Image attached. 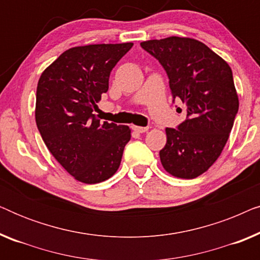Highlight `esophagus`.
Instances as JSON below:
<instances>
[{"mask_svg":"<svg viewBox=\"0 0 260 260\" xmlns=\"http://www.w3.org/2000/svg\"><path fill=\"white\" fill-rule=\"evenodd\" d=\"M133 129L136 131V133H140V134H143V133H147L149 130L148 126H137V125H133Z\"/></svg>","mask_w":260,"mask_h":260,"instance_id":"34e87169","label":"esophagus"}]
</instances>
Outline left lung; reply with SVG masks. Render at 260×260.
<instances>
[{
    "label": "left lung",
    "instance_id": "1",
    "mask_svg": "<svg viewBox=\"0 0 260 260\" xmlns=\"http://www.w3.org/2000/svg\"><path fill=\"white\" fill-rule=\"evenodd\" d=\"M141 46L165 67L174 98L186 105L187 119L179 129L166 127L163 168L179 179H195L218 159L233 127L239 99L232 70L193 38L168 37Z\"/></svg>",
    "mask_w": 260,
    "mask_h": 260
}]
</instances>
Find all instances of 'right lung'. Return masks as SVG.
I'll return each mask as SVG.
<instances>
[{
	"instance_id": "right-lung-1",
	"label": "right lung",
	"mask_w": 260,
	"mask_h": 260,
	"mask_svg": "<svg viewBox=\"0 0 260 260\" xmlns=\"http://www.w3.org/2000/svg\"><path fill=\"white\" fill-rule=\"evenodd\" d=\"M133 42L77 46L41 73L35 122L46 147L79 182L108 180L119 168L131 137L126 125L101 122L93 115L109 77Z\"/></svg>"
}]
</instances>
